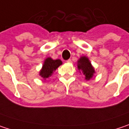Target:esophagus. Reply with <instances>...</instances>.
<instances>
[{
	"label": "esophagus",
	"instance_id": "34e87169",
	"mask_svg": "<svg viewBox=\"0 0 129 129\" xmlns=\"http://www.w3.org/2000/svg\"><path fill=\"white\" fill-rule=\"evenodd\" d=\"M67 61V62H68V63H71V62H72V60H71V59H68L67 61Z\"/></svg>",
	"mask_w": 129,
	"mask_h": 129
}]
</instances>
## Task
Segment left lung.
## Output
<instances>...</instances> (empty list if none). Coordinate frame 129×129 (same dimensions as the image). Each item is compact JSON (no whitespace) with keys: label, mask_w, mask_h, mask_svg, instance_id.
<instances>
[{"label":"left lung","mask_w":129,"mask_h":129,"mask_svg":"<svg viewBox=\"0 0 129 129\" xmlns=\"http://www.w3.org/2000/svg\"><path fill=\"white\" fill-rule=\"evenodd\" d=\"M78 68L79 70H81L85 76V78L87 80H89L92 77L95 73L94 68L91 65V63L88 59L87 57L82 56L78 61Z\"/></svg>","instance_id":"8db88e82"}]
</instances>
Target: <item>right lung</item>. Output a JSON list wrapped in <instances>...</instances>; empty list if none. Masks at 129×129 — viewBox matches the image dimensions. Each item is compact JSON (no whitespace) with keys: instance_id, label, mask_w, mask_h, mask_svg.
I'll return each instance as SVG.
<instances>
[{"instance_id":"add662e5","label":"right lung","mask_w":129,"mask_h":129,"mask_svg":"<svg viewBox=\"0 0 129 129\" xmlns=\"http://www.w3.org/2000/svg\"><path fill=\"white\" fill-rule=\"evenodd\" d=\"M61 64H62V62L59 59L53 60L51 58L46 59L44 62L42 69L41 70V71L40 73V75L43 78H48L52 75L53 72L54 70H56V68L58 67H59Z\"/></svg>"}]
</instances>
